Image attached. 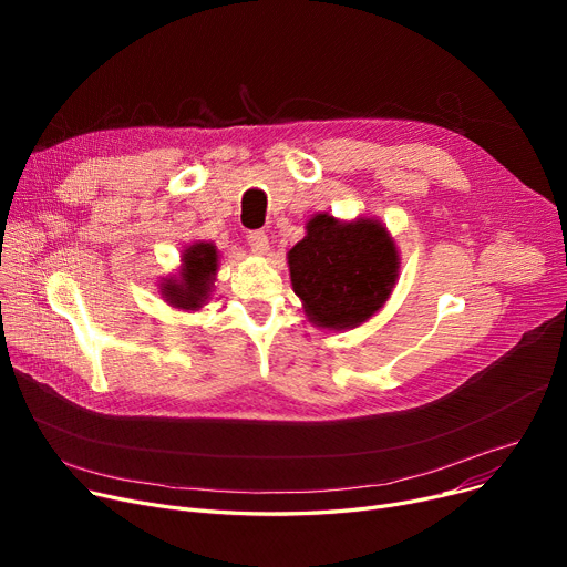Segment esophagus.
<instances>
[{
	"instance_id": "obj_1",
	"label": "esophagus",
	"mask_w": 567,
	"mask_h": 567,
	"mask_svg": "<svg viewBox=\"0 0 567 567\" xmlns=\"http://www.w3.org/2000/svg\"><path fill=\"white\" fill-rule=\"evenodd\" d=\"M248 246H250L255 252L264 255V252L268 250V236H266V231H264V229H252V231H248Z\"/></svg>"
}]
</instances>
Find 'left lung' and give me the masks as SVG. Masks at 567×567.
<instances>
[{
  "instance_id": "8db88e82",
  "label": "left lung",
  "mask_w": 567,
  "mask_h": 567,
  "mask_svg": "<svg viewBox=\"0 0 567 567\" xmlns=\"http://www.w3.org/2000/svg\"><path fill=\"white\" fill-rule=\"evenodd\" d=\"M293 291L310 321L321 329H353L370 319L391 296L398 250L389 231L374 220L338 223L319 214L303 241L289 250Z\"/></svg>"
}]
</instances>
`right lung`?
Wrapping results in <instances>:
<instances>
[{"mask_svg": "<svg viewBox=\"0 0 567 567\" xmlns=\"http://www.w3.org/2000/svg\"><path fill=\"white\" fill-rule=\"evenodd\" d=\"M218 266V252L212 244H195L184 252L182 280H167L163 296L176 308H199L212 289Z\"/></svg>", "mask_w": 567, "mask_h": 567, "instance_id": "right-lung-1", "label": "right lung"}]
</instances>
